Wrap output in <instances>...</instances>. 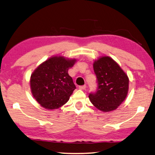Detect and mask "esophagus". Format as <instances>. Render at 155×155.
Returning <instances> with one entry per match:
<instances>
[{
    "mask_svg": "<svg viewBox=\"0 0 155 155\" xmlns=\"http://www.w3.org/2000/svg\"><path fill=\"white\" fill-rule=\"evenodd\" d=\"M81 90H85L86 89V85H83V86H79L78 87Z\"/></svg>",
    "mask_w": 155,
    "mask_h": 155,
    "instance_id": "esophagus-1",
    "label": "esophagus"
}]
</instances>
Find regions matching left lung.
<instances>
[{
	"mask_svg": "<svg viewBox=\"0 0 155 155\" xmlns=\"http://www.w3.org/2000/svg\"><path fill=\"white\" fill-rule=\"evenodd\" d=\"M97 78L98 89L90 94L89 100L102 112L116 110L124 102L129 91V78L116 61L109 56H102L93 64Z\"/></svg>",
	"mask_w": 155,
	"mask_h": 155,
	"instance_id": "8db88e82",
	"label": "left lung"
}]
</instances>
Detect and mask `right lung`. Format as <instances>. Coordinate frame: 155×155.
<instances>
[{"label":"right lung","mask_w":155,"mask_h":155,"mask_svg":"<svg viewBox=\"0 0 155 155\" xmlns=\"http://www.w3.org/2000/svg\"><path fill=\"white\" fill-rule=\"evenodd\" d=\"M76 61L75 58L53 55L34 70L30 79L31 93L43 108L58 109L69 100L76 87L68 71Z\"/></svg>","instance_id":"obj_1"}]
</instances>
